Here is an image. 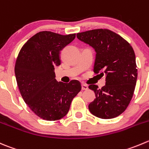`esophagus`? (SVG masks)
<instances>
[{
	"label": "esophagus",
	"instance_id": "34e87169",
	"mask_svg": "<svg viewBox=\"0 0 149 149\" xmlns=\"http://www.w3.org/2000/svg\"><path fill=\"white\" fill-rule=\"evenodd\" d=\"M81 89L82 90H87L88 86L85 84H81Z\"/></svg>",
	"mask_w": 149,
	"mask_h": 149
}]
</instances>
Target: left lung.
I'll list each match as a JSON object with an SVG mask.
<instances>
[{
	"instance_id": "1",
	"label": "left lung",
	"mask_w": 149,
	"mask_h": 149,
	"mask_svg": "<svg viewBox=\"0 0 149 149\" xmlns=\"http://www.w3.org/2000/svg\"><path fill=\"white\" fill-rule=\"evenodd\" d=\"M78 39L96 52L94 72L105 75V85L101 89L91 84L95 99L89 105L91 113L101 119H113L127 108L136 85L135 54L130 44L122 36L107 29L79 33Z\"/></svg>"
}]
</instances>
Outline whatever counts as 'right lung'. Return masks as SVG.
I'll return each mask as SVG.
<instances>
[{
	"label": "right lung",
	"mask_w": 149,
	"mask_h": 149,
	"mask_svg": "<svg viewBox=\"0 0 149 149\" xmlns=\"http://www.w3.org/2000/svg\"><path fill=\"white\" fill-rule=\"evenodd\" d=\"M76 38L50 31L36 33L24 44L15 63L16 79L23 100L41 119L64 117L73 97L81 89L79 81H57L54 67L61 64L60 51Z\"/></svg>",
	"instance_id": "right-lung-1"
}]
</instances>
